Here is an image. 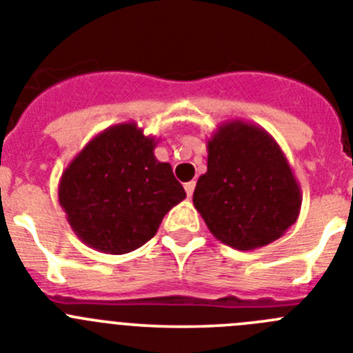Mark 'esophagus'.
Instances as JSON below:
<instances>
[{"mask_svg": "<svg viewBox=\"0 0 353 353\" xmlns=\"http://www.w3.org/2000/svg\"><path fill=\"white\" fill-rule=\"evenodd\" d=\"M194 187H196V182H187L185 185H183V189H185V192H187V196H189V198H191L192 192H194Z\"/></svg>", "mask_w": 353, "mask_h": 353, "instance_id": "obj_1", "label": "esophagus"}]
</instances>
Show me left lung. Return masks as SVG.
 Masks as SVG:
<instances>
[{
  "label": "left lung",
  "mask_w": 353,
  "mask_h": 353,
  "mask_svg": "<svg viewBox=\"0 0 353 353\" xmlns=\"http://www.w3.org/2000/svg\"><path fill=\"white\" fill-rule=\"evenodd\" d=\"M207 150V173L192 203L212 235L239 251L285 235L297 221L302 194L276 139L263 127L230 120L215 129Z\"/></svg>",
  "instance_id": "obj_1"
}]
</instances>
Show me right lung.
Returning <instances> with one entry per match:
<instances>
[{
    "mask_svg": "<svg viewBox=\"0 0 353 353\" xmlns=\"http://www.w3.org/2000/svg\"><path fill=\"white\" fill-rule=\"evenodd\" d=\"M157 139L138 123L108 127L61 173L58 199L79 240L108 254H125L157 233L162 217L185 198Z\"/></svg>",
    "mask_w": 353,
    "mask_h": 353,
    "instance_id": "obj_1",
    "label": "right lung"
}]
</instances>
